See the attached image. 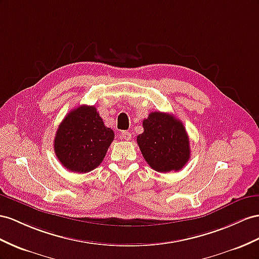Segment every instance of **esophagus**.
<instances>
[{
	"instance_id": "obj_1",
	"label": "esophagus",
	"mask_w": 259,
	"mask_h": 259,
	"mask_svg": "<svg viewBox=\"0 0 259 259\" xmlns=\"http://www.w3.org/2000/svg\"><path fill=\"white\" fill-rule=\"evenodd\" d=\"M120 138L121 139H123V140H130L131 139V134L129 131H121V134H120Z\"/></svg>"
}]
</instances>
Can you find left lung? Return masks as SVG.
<instances>
[{"instance_id": "obj_1", "label": "left lung", "mask_w": 259, "mask_h": 259, "mask_svg": "<svg viewBox=\"0 0 259 259\" xmlns=\"http://www.w3.org/2000/svg\"><path fill=\"white\" fill-rule=\"evenodd\" d=\"M143 134L137 137L144 160L160 173L181 170L190 157L189 138L182 121L173 115L151 112L143 120Z\"/></svg>"}]
</instances>
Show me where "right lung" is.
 <instances>
[{
  "label": "right lung",
  "instance_id": "obj_1",
  "mask_svg": "<svg viewBox=\"0 0 259 259\" xmlns=\"http://www.w3.org/2000/svg\"><path fill=\"white\" fill-rule=\"evenodd\" d=\"M114 138V131L104 124L95 106L82 105L59 125L55 153L66 169L89 173L103 162Z\"/></svg>",
  "mask_w": 259,
  "mask_h": 259
}]
</instances>
